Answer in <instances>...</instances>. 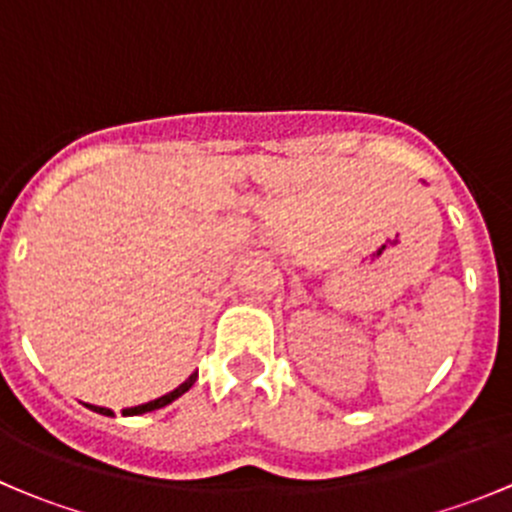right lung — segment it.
Segmentation results:
<instances>
[{
  "instance_id": "add662e5",
  "label": "right lung",
  "mask_w": 512,
  "mask_h": 512,
  "mask_svg": "<svg viewBox=\"0 0 512 512\" xmlns=\"http://www.w3.org/2000/svg\"><path fill=\"white\" fill-rule=\"evenodd\" d=\"M195 379H198V374H190L188 379L183 381V384L175 386V389H173V391H168V394H165V396H158V399L148 401V404L131 406V409H123V416H141V414H148V411H156V409H163V406L173 404L175 399H180V396H183L185 391H188L190 386L195 384ZM86 409L96 411V414H101V416H116V414H113L111 409H106V406H91V404H86Z\"/></svg>"
}]
</instances>
